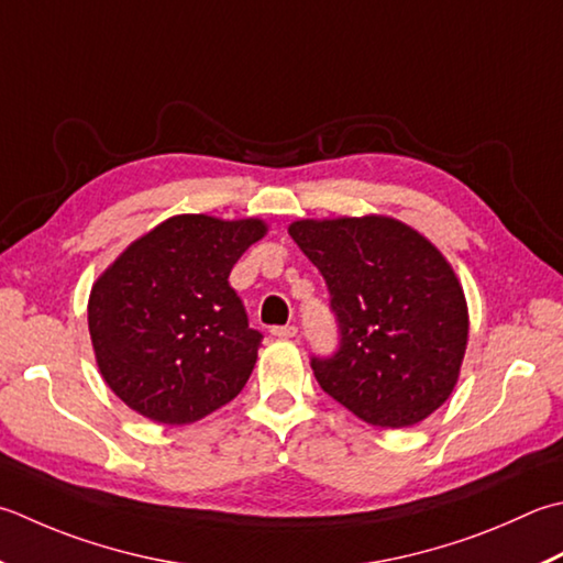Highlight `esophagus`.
<instances>
[{"instance_id": "esophagus-1", "label": "esophagus", "mask_w": 563, "mask_h": 563, "mask_svg": "<svg viewBox=\"0 0 563 563\" xmlns=\"http://www.w3.org/2000/svg\"><path fill=\"white\" fill-rule=\"evenodd\" d=\"M271 334H273V336H278V339H292V336L297 334V327H295V324L273 327V329H271Z\"/></svg>"}]
</instances>
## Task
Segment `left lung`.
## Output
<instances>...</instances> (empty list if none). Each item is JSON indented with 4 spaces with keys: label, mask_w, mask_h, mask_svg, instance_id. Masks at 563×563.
<instances>
[{
    "label": "left lung",
    "mask_w": 563,
    "mask_h": 563,
    "mask_svg": "<svg viewBox=\"0 0 563 563\" xmlns=\"http://www.w3.org/2000/svg\"><path fill=\"white\" fill-rule=\"evenodd\" d=\"M322 273L339 346L312 356L317 383L358 420L400 429L442 407L468 339L466 297L424 236L388 217L290 224Z\"/></svg>",
    "instance_id": "8db88e82"
}]
</instances>
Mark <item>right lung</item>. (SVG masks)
<instances>
[{
  "label": "right lung",
  "mask_w": 563,
  "mask_h": 563,
  "mask_svg": "<svg viewBox=\"0 0 563 563\" xmlns=\"http://www.w3.org/2000/svg\"><path fill=\"white\" fill-rule=\"evenodd\" d=\"M258 219L180 214L134 241L95 283L87 322L99 371L131 410L190 424L244 388L263 334L229 273Z\"/></svg>",
  "instance_id": "add662e5"
}]
</instances>
